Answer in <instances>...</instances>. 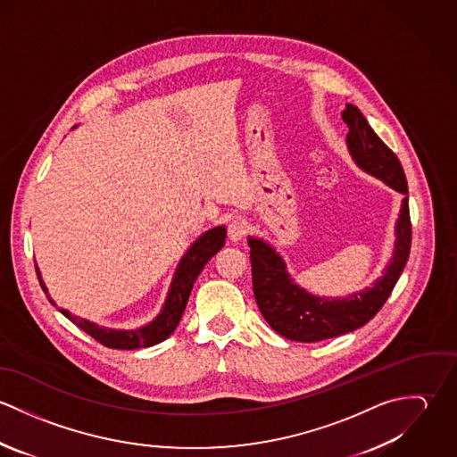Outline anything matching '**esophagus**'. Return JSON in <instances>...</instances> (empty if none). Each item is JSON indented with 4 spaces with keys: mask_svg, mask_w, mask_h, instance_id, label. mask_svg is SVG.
Wrapping results in <instances>:
<instances>
[{
    "mask_svg": "<svg viewBox=\"0 0 457 457\" xmlns=\"http://www.w3.org/2000/svg\"><path fill=\"white\" fill-rule=\"evenodd\" d=\"M227 230H228L230 241L237 243V241H241V239L245 237V234H246V223H245L243 220H232Z\"/></svg>",
    "mask_w": 457,
    "mask_h": 457,
    "instance_id": "obj_1",
    "label": "esophagus"
}]
</instances>
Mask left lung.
<instances>
[{
  "instance_id": "left-lung-1",
  "label": "left lung",
  "mask_w": 457,
  "mask_h": 457,
  "mask_svg": "<svg viewBox=\"0 0 457 457\" xmlns=\"http://www.w3.org/2000/svg\"><path fill=\"white\" fill-rule=\"evenodd\" d=\"M341 118L348 125L346 145L353 162L404 198L395 221L394 255L384 269V276L373 287L346 297L330 299L306 292L290 278L285 261L272 246L257 237H248L253 294L262 317L283 337L303 343L336 337L368 324L389 299L410 257L411 221L403 167L355 105L346 104Z\"/></svg>"
}]
</instances>
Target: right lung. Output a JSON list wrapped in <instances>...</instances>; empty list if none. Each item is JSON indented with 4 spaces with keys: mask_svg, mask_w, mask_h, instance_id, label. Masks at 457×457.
<instances>
[{
    "mask_svg": "<svg viewBox=\"0 0 457 457\" xmlns=\"http://www.w3.org/2000/svg\"><path fill=\"white\" fill-rule=\"evenodd\" d=\"M225 237H227V228L223 225L214 227L211 230L204 232L195 243L188 248V252L185 253V257L181 259L178 269H176V274L172 278V285L169 288L163 310L147 326L138 327V328H133V330L109 328V327L96 326V324H93L89 320H84L80 317H75V315H71L70 312L62 310V308H60V312L65 315L68 320H71L79 328L87 332L91 337H95L104 346L118 348V350H135V348H142V346L158 345L176 330V327H178L183 313H185V308H187L190 292L194 288L196 276L202 272L204 265L223 248ZM37 274H38V279H40V285H42L44 292L47 294V287L40 278L38 267H37ZM49 301L56 306V303L53 299H49Z\"/></svg>",
    "mask_w": 457,
    "mask_h": 457,
    "instance_id": "1",
    "label": "right lung"
}]
</instances>
